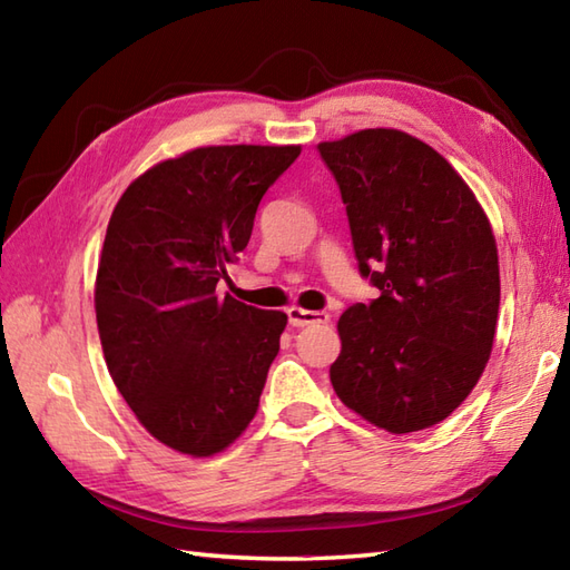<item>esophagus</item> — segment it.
<instances>
[{
    "mask_svg": "<svg viewBox=\"0 0 570 570\" xmlns=\"http://www.w3.org/2000/svg\"><path fill=\"white\" fill-rule=\"evenodd\" d=\"M286 316H288V323L294 325V328H304V325H313V323H328V313H323V311H304V308H298V306H292L286 311Z\"/></svg>",
    "mask_w": 570,
    "mask_h": 570,
    "instance_id": "1",
    "label": "esophagus"
}]
</instances>
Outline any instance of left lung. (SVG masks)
<instances>
[{"label": "left lung", "instance_id": "left-lung-1", "mask_svg": "<svg viewBox=\"0 0 570 570\" xmlns=\"http://www.w3.org/2000/svg\"><path fill=\"white\" fill-rule=\"evenodd\" d=\"M347 210L360 274L380 296L350 306L331 382L392 433L429 429L485 370L500 311L498 245L455 168L399 129L318 144Z\"/></svg>", "mask_w": 570, "mask_h": 570}]
</instances>
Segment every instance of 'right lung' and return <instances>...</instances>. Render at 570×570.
Listing matches in <instances>:
<instances>
[{
    "mask_svg": "<svg viewBox=\"0 0 570 570\" xmlns=\"http://www.w3.org/2000/svg\"><path fill=\"white\" fill-rule=\"evenodd\" d=\"M301 147H203L149 168L115 205L95 284L107 370L156 441L205 458L239 439L286 313L215 286Z\"/></svg>",
    "mask_w": 570,
    "mask_h": 570,
    "instance_id": "add662e5",
    "label": "right lung"
}]
</instances>
